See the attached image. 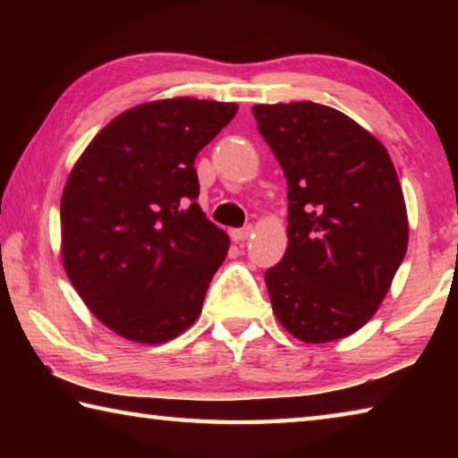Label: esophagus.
<instances>
[{
    "mask_svg": "<svg viewBox=\"0 0 458 458\" xmlns=\"http://www.w3.org/2000/svg\"><path fill=\"white\" fill-rule=\"evenodd\" d=\"M250 234H252V226H244V228L232 230L230 232V238L234 240V242H242V240H246Z\"/></svg>",
    "mask_w": 458,
    "mask_h": 458,
    "instance_id": "obj_1",
    "label": "esophagus"
}]
</instances>
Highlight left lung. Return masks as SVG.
Masks as SVG:
<instances>
[{"instance_id": "obj_1", "label": "left lung", "mask_w": 458, "mask_h": 458, "mask_svg": "<svg viewBox=\"0 0 458 458\" xmlns=\"http://www.w3.org/2000/svg\"><path fill=\"white\" fill-rule=\"evenodd\" d=\"M252 113L289 188V246L265 273L276 319L307 344L352 335L377 311L408 248L390 155L331 106L278 103Z\"/></svg>"}]
</instances>
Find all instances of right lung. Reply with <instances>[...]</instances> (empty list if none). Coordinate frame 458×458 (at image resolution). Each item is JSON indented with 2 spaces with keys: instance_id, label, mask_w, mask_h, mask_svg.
<instances>
[{
  "instance_id": "add662e5",
  "label": "right lung",
  "mask_w": 458,
  "mask_h": 458,
  "mask_svg": "<svg viewBox=\"0 0 458 458\" xmlns=\"http://www.w3.org/2000/svg\"><path fill=\"white\" fill-rule=\"evenodd\" d=\"M234 103L165 98L119 114L92 139L60 201L62 260L114 333L164 344L198 319L230 238L198 206L196 155Z\"/></svg>"
}]
</instances>
